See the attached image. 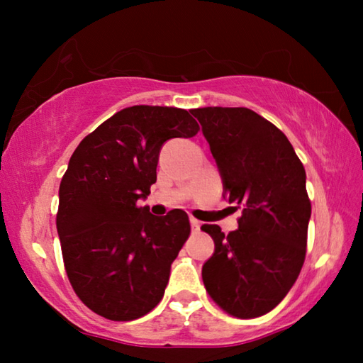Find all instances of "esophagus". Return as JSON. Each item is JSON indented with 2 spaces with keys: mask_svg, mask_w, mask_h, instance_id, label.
<instances>
[{
  "mask_svg": "<svg viewBox=\"0 0 363 363\" xmlns=\"http://www.w3.org/2000/svg\"><path fill=\"white\" fill-rule=\"evenodd\" d=\"M190 225H192L194 230H199L200 229V220L195 219V218H190Z\"/></svg>",
  "mask_w": 363,
  "mask_h": 363,
  "instance_id": "1",
  "label": "esophagus"
}]
</instances>
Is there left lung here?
Returning <instances> with one entry per match:
<instances>
[{
	"instance_id": "1",
	"label": "left lung",
	"mask_w": 363,
	"mask_h": 363,
	"mask_svg": "<svg viewBox=\"0 0 363 363\" xmlns=\"http://www.w3.org/2000/svg\"><path fill=\"white\" fill-rule=\"evenodd\" d=\"M224 182L242 208L238 229L203 224L214 253L203 264L206 293L232 317L255 318L277 306L304 264L311 200L306 171L277 126L245 107L192 110Z\"/></svg>"
}]
</instances>
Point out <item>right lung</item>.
I'll list each match as a JSON object with an SVG mask.
<instances>
[{
	"instance_id": "1",
	"label": "right lung",
	"mask_w": 363,
	"mask_h": 363,
	"mask_svg": "<svg viewBox=\"0 0 363 363\" xmlns=\"http://www.w3.org/2000/svg\"><path fill=\"white\" fill-rule=\"evenodd\" d=\"M199 131L184 108L134 106L110 116L73 152L56 225L73 291L97 315L136 320L162 301L171 264L190 235L189 216L182 210L153 216L138 200L157 182L163 143Z\"/></svg>"
}]
</instances>
